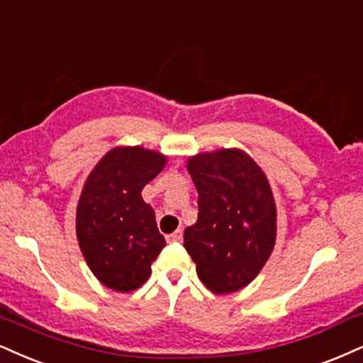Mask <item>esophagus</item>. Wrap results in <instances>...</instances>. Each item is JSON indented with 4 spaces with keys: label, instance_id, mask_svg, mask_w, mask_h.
Instances as JSON below:
<instances>
[{
    "label": "esophagus",
    "instance_id": "esophagus-1",
    "mask_svg": "<svg viewBox=\"0 0 363 363\" xmlns=\"http://www.w3.org/2000/svg\"><path fill=\"white\" fill-rule=\"evenodd\" d=\"M168 242H180V240L183 239V230L182 229H178V230H174L173 234H169L168 237Z\"/></svg>",
    "mask_w": 363,
    "mask_h": 363
}]
</instances>
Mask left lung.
Segmentation results:
<instances>
[{"mask_svg": "<svg viewBox=\"0 0 363 363\" xmlns=\"http://www.w3.org/2000/svg\"><path fill=\"white\" fill-rule=\"evenodd\" d=\"M186 168L199 191V218L185 229L183 245L210 291L242 289L274 249L269 182L256 161L235 147L191 156Z\"/></svg>", "mask_w": 363, "mask_h": 363, "instance_id": "obj_1", "label": "left lung"}]
</instances>
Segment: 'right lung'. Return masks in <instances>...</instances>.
I'll return each instance as SVG.
<instances>
[{"label":"right lung","instance_id":"add662e5","mask_svg":"<svg viewBox=\"0 0 363 363\" xmlns=\"http://www.w3.org/2000/svg\"><path fill=\"white\" fill-rule=\"evenodd\" d=\"M164 164L167 156L158 151L118 146L87 177L75 230L87 266L109 289L128 293L140 288L167 245L155 210L141 196Z\"/></svg>","mask_w":363,"mask_h":363}]
</instances>
